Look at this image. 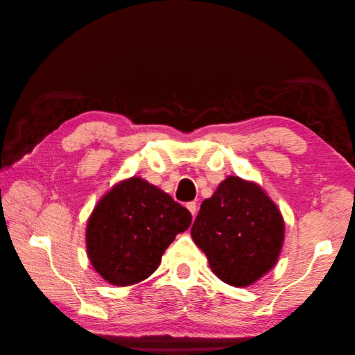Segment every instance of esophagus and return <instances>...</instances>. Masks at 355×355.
Masks as SVG:
<instances>
[{
    "mask_svg": "<svg viewBox=\"0 0 355 355\" xmlns=\"http://www.w3.org/2000/svg\"><path fill=\"white\" fill-rule=\"evenodd\" d=\"M186 208L189 209V212L192 214V217L197 216V203L196 202H189L188 205H186Z\"/></svg>",
    "mask_w": 355,
    "mask_h": 355,
    "instance_id": "34e87169",
    "label": "esophagus"
}]
</instances>
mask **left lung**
<instances>
[{
    "instance_id": "1",
    "label": "left lung",
    "mask_w": 355,
    "mask_h": 355,
    "mask_svg": "<svg viewBox=\"0 0 355 355\" xmlns=\"http://www.w3.org/2000/svg\"><path fill=\"white\" fill-rule=\"evenodd\" d=\"M191 236L218 279L248 287L278 263L286 223L259 184L228 175L202 202Z\"/></svg>"
}]
</instances>
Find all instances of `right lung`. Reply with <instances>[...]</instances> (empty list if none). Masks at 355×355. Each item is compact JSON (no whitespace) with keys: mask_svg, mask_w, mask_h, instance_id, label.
<instances>
[{"mask_svg":"<svg viewBox=\"0 0 355 355\" xmlns=\"http://www.w3.org/2000/svg\"><path fill=\"white\" fill-rule=\"evenodd\" d=\"M191 220L188 209L144 178L121 180L88 217L87 256L108 284H138L155 272L166 248Z\"/></svg>","mask_w":355,"mask_h":355,"instance_id":"right-lung-1","label":"right lung"}]
</instances>
